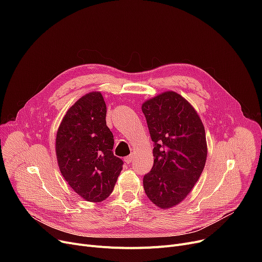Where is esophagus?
Returning a JSON list of instances; mask_svg holds the SVG:
<instances>
[{"mask_svg": "<svg viewBox=\"0 0 262 262\" xmlns=\"http://www.w3.org/2000/svg\"><path fill=\"white\" fill-rule=\"evenodd\" d=\"M133 158H134V155L130 154L129 156H126L125 158H124V161H125L126 163H130L133 161Z\"/></svg>", "mask_w": 262, "mask_h": 262, "instance_id": "34e87169", "label": "esophagus"}]
</instances>
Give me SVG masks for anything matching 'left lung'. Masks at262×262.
I'll use <instances>...</instances> for the list:
<instances>
[{"label":"left lung","mask_w":262,"mask_h":262,"mask_svg":"<svg viewBox=\"0 0 262 262\" xmlns=\"http://www.w3.org/2000/svg\"><path fill=\"white\" fill-rule=\"evenodd\" d=\"M142 113L154 142V164L143 176V188L156 206L168 209L190 193L204 170L205 128L195 109L174 91L144 102Z\"/></svg>","instance_id":"8db88e82"}]
</instances>
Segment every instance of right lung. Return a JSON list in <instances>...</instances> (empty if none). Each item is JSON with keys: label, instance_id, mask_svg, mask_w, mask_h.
Instances as JSON below:
<instances>
[{"label": "right lung", "instance_id": "1", "mask_svg": "<svg viewBox=\"0 0 262 262\" xmlns=\"http://www.w3.org/2000/svg\"><path fill=\"white\" fill-rule=\"evenodd\" d=\"M113 147L103 95L90 92L81 96L60 123L56 156L63 178L84 200L99 203L113 192L123 167Z\"/></svg>", "mask_w": 262, "mask_h": 262}]
</instances>
